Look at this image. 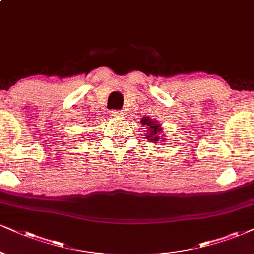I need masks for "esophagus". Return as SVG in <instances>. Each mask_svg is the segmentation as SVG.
Wrapping results in <instances>:
<instances>
[{"mask_svg":"<svg viewBox=\"0 0 254 254\" xmlns=\"http://www.w3.org/2000/svg\"><path fill=\"white\" fill-rule=\"evenodd\" d=\"M112 115L114 118H120V117H122V115H124V112H121V111H112Z\"/></svg>","mask_w":254,"mask_h":254,"instance_id":"1","label":"esophagus"}]
</instances>
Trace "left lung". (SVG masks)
I'll return each instance as SVG.
<instances>
[{"instance_id":"left-lung-1","label":"left lung","mask_w":254,"mask_h":254,"mask_svg":"<svg viewBox=\"0 0 254 254\" xmlns=\"http://www.w3.org/2000/svg\"><path fill=\"white\" fill-rule=\"evenodd\" d=\"M142 125H146L147 129L149 130V134L147 135L149 140H152V141H159V139H160V132H161V128H160V125L156 124L151 119L148 118H142Z\"/></svg>"}]
</instances>
